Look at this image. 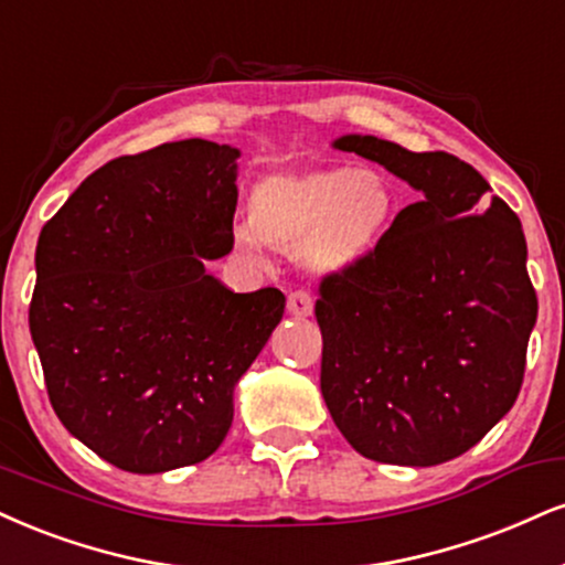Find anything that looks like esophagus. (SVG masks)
I'll return each instance as SVG.
<instances>
[{
    "label": "esophagus",
    "mask_w": 565,
    "mask_h": 565,
    "mask_svg": "<svg viewBox=\"0 0 565 565\" xmlns=\"http://www.w3.org/2000/svg\"><path fill=\"white\" fill-rule=\"evenodd\" d=\"M287 310H289L295 318H308V316H312V297L308 295V291H302V289L291 291L289 300H287Z\"/></svg>",
    "instance_id": "34e87169"
}]
</instances>
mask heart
<instances>
[{
    "instance_id": "heart-1",
    "label": "heart",
    "mask_w": 565,
    "mask_h": 565,
    "mask_svg": "<svg viewBox=\"0 0 565 565\" xmlns=\"http://www.w3.org/2000/svg\"><path fill=\"white\" fill-rule=\"evenodd\" d=\"M394 217L392 181L371 166L276 173L249 196V231L310 274H344L384 239ZM242 249L253 239L242 236Z\"/></svg>"
}]
</instances>
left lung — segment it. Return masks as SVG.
<instances>
[{"label":"left lung","instance_id":"left-lung-1","mask_svg":"<svg viewBox=\"0 0 565 565\" xmlns=\"http://www.w3.org/2000/svg\"><path fill=\"white\" fill-rule=\"evenodd\" d=\"M420 194L355 268L323 278L321 392L344 439L392 466L471 450L519 397L536 295L519 215L447 152L344 134Z\"/></svg>","mask_w":565,"mask_h":565}]
</instances>
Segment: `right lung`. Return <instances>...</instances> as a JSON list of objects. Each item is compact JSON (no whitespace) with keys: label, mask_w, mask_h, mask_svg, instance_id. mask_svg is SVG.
Returning a JSON list of instances; mask_svg holds the SVG:
<instances>
[{"label":"right lung","mask_w":565,"mask_h":565,"mask_svg":"<svg viewBox=\"0 0 565 565\" xmlns=\"http://www.w3.org/2000/svg\"><path fill=\"white\" fill-rule=\"evenodd\" d=\"M239 154L183 139L110 160L39 234L29 323L50 403L124 471L210 458L284 316L278 289L234 295L205 270L234 247Z\"/></svg>","instance_id":"obj_1"}]
</instances>
